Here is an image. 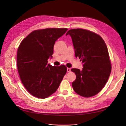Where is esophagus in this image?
I'll return each instance as SVG.
<instances>
[{"label":"esophagus","mask_w":126,"mask_h":126,"mask_svg":"<svg viewBox=\"0 0 126 126\" xmlns=\"http://www.w3.org/2000/svg\"><path fill=\"white\" fill-rule=\"evenodd\" d=\"M67 72H70L71 71V68H67Z\"/></svg>","instance_id":"esophagus-1"}]
</instances>
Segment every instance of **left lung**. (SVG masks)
<instances>
[{
    "label": "left lung",
    "mask_w": 126,
    "mask_h": 126,
    "mask_svg": "<svg viewBox=\"0 0 126 126\" xmlns=\"http://www.w3.org/2000/svg\"><path fill=\"white\" fill-rule=\"evenodd\" d=\"M76 58L81 59L82 70L72 68L76 79L72 83L75 92L84 97L94 96L101 91L111 72V63L106 44L97 34L82 29L69 30Z\"/></svg>",
    "instance_id": "1"
}]
</instances>
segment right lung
<instances>
[{
  "label": "right lung",
  "mask_w": 126,
  "mask_h": 126,
  "mask_svg": "<svg viewBox=\"0 0 126 126\" xmlns=\"http://www.w3.org/2000/svg\"><path fill=\"white\" fill-rule=\"evenodd\" d=\"M67 28H47L30 33L18 49L17 63L22 84L32 96L46 98L58 88L67 72L64 65L52 66L48 59L52 58L55 42Z\"/></svg>",
  "instance_id": "right-lung-1"
}]
</instances>
